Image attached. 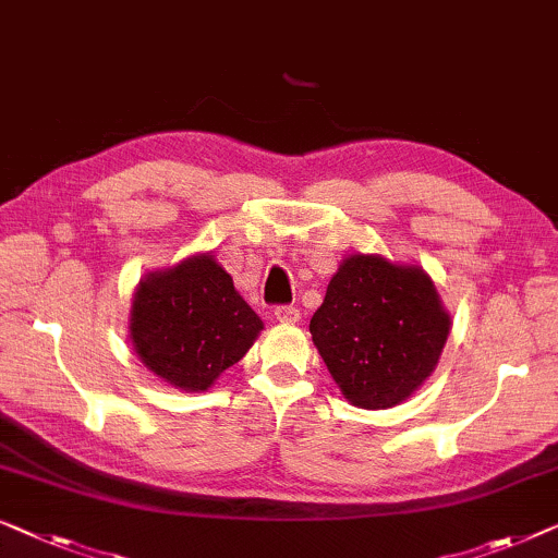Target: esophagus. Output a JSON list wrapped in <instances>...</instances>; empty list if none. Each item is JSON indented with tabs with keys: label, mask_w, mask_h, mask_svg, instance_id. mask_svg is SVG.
Segmentation results:
<instances>
[{
	"label": "esophagus",
	"mask_w": 558,
	"mask_h": 558,
	"mask_svg": "<svg viewBox=\"0 0 558 558\" xmlns=\"http://www.w3.org/2000/svg\"><path fill=\"white\" fill-rule=\"evenodd\" d=\"M276 318L280 320V324H298L301 320V311L295 308V305H278L276 308Z\"/></svg>",
	"instance_id": "esophagus-1"
}]
</instances>
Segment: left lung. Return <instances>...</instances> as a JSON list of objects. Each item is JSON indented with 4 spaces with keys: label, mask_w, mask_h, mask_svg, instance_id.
Wrapping results in <instances>:
<instances>
[{
    "label": "left lung",
    "mask_w": 558,
    "mask_h": 558,
    "mask_svg": "<svg viewBox=\"0 0 558 558\" xmlns=\"http://www.w3.org/2000/svg\"><path fill=\"white\" fill-rule=\"evenodd\" d=\"M311 336L351 404L387 410L435 372L450 336V313L417 265L359 253L328 282Z\"/></svg>",
    "instance_id": "left-lung-1"
}]
</instances>
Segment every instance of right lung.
<instances>
[{
    "label": "right lung",
    "instance_id": "right-lung-1",
    "mask_svg": "<svg viewBox=\"0 0 558 558\" xmlns=\"http://www.w3.org/2000/svg\"><path fill=\"white\" fill-rule=\"evenodd\" d=\"M131 343L148 372L182 391H207L247 354L263 320L211 253H199L138 282Z\"/></svg>",
    "mask_w": 558,
    "mask_h": 558
}]
</instances>
